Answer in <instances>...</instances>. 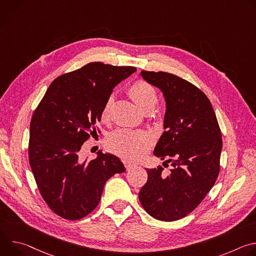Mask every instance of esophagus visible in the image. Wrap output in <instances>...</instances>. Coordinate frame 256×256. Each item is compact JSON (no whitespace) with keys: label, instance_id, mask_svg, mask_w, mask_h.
I'll return each instance as SVG.
<instances>
[{"label":"esophagus","instance_id":"1","mask_svg":"<svg viewBox=\"0 0 256 256\" xmlns=\"http://www.w3.org/2000/svg\"><path fill=\"white\" fill-rule=\"evenodd\" d=\"M124 166H126V170H130V169H132L134 167H136V164L134 163V162H130V161H124Z\"/></svg>","mask_w":256,"mask_h":256}]
</instances>
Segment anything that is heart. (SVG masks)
<instances>
[{
    "mask_svg": "<svg viewBox=\"0 0 256 256\" xmlns=\"http://www.w3.org/2000/svg\"><path fill=\"white\" fill-rule=\"evenodd\" d=\"M128 93L142 112L148 108L153 109L158 101V95L155 88L142 80L132 84L128 89ZM110 106L112 98H109L102 109V120L108 118ZM152 144V136L144 130H120L108 140L109 148L114 153L132 160L142 157L151 148Z\"/></svg>",
    "mask_w": 256,
    "mask_h": 256,
    "instance_id": "obj_1",
    "label": "heart"
}]
</instances>
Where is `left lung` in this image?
I'll return each mask as SVG.
<instances>
[{"mask_svg": "<svg viewBox=\"0 0 256 256\" xmlns=\"http://www.w3.org/2000/svg\"><path fill=\"white\" fill-rule=\"evenodd\" d=\"M142 78L157 87L165 99L164 132L154 155L171 162L146 169L148 180L138 192L150 216L176 221L192 212L214 186L220 171L222 134L208 97L192 83L165 72H140ZM163 162V164H165Z\"/></svg>", "mask_w": 256, "mask_h": 256, "instance_id": "8db88e82", "label": "left lung"}]
</instances>
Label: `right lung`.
<instances>
[{
    "label": "right lung",
    "instance_id": "right-lung-1",
    "mask_svg": "<svg viewBox=\"0 0 256 256\" xmlns=\"http://www.w3.org/2000/svg\"><path fill=\"white\" fill-rule=\"evenodd\" d=\"M136 70L90 62L56 78L30 122L29 163L48 206L66 220H79L99 204L105 182L126 168L118 157L102 151L81 161L83 144L101 120L114 88Z\"/></svg>",
    "mask_w": 256,
    "mask_h": 256
}]
</instances>
